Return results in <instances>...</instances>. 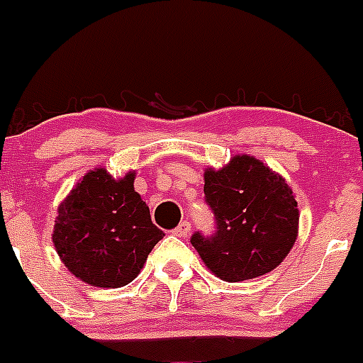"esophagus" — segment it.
I'll list each match as a JSON object with an SVG mask.
<instances>
[{
    "label": "esophagus",
    "instance_id": "esophagus-1",
    "mask_svg": "<svg viewBox=\"0 0 363 363\" xmlns=\"http://www.w3.org/2000/svg\"><path fill=\"white\" fill-rule=\"evenodd\" d=\"M172 233H174L176 236H182V238H185V236H187V234L191 233V223H189L187 220L179 221V225L176 227V229L172 230Z\"/></svg>",
    "mask_w": 363,
    "mask_h": 363
}]
</instances>
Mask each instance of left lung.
<instances>
[{"mask_svg":"<svg viewBox=\"0 0 363 363\" xmlns=\"http://www.w3.org/2000/svg\"><path fill=\"white\" fill-rule=\"evenodd\" d=\"M205 203L214 233L191 236L211 271L225 281L271 272L289 255L298 236V203L281 176L247 154L220 171L205 172Z\"/></svg>","mask_w":363,"mask_h":363,"instance_id":"left-lung-1","label":"left lung"}]
</instances>
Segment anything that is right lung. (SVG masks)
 <instances>
[{"label": "right lung", "mask_w": 363, "mask_h": 363, "mask_svg": "<svg viewBox=\"0 0 363 363\" xmlns=\"http://www.w3.org/2000/svg\"><path fill=\"white\" fill-rule=\"evenodd\" d=\"M163 236L134 191V172L114 179L105 169H94L60 205L52 242L74 277L112 289L140 274Z\"/></svg>", "instance_id": "obj_1"}]
</instances>
